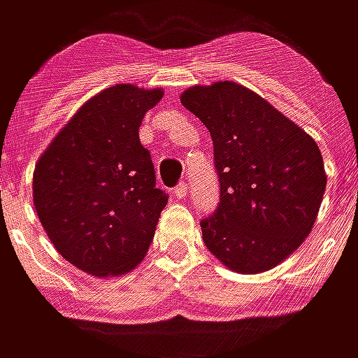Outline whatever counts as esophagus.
I'll list each match as a JSON object with an SVG mask.
<instances>
[{
  "instance_id": "esophagus-1",
  "label": "esophagus",
  "mask_w": 358,
  "mask_h": 358,
  "mask_svg": "<svg viewBox=\"0 0 358 358\" xmlns=\"http://www.w3.org/2000/svg\"><path fill=\"white\" fill-rule=\"evenodd\" d=\"M187 189H189V185L185 183V181H183V183H179V185L175 187V197H177V199H185V195H187Z\"/></svg>"
}]
</instances>
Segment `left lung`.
<instances>
[{
	"label": "left lung",
	"instance_id": "left-lung-1",
	"mask_svg": "<svg viewBox=\"0 0 358 358\" xmlns=\"http://www.w3.org/2000/svg\"><path fill=\"white\" fill-rule=\"evenodd\" d=\"M181 104L207 127L220 207L201 222L206 248L238 274L268 272L313 229L327 173L313 136L238 82L191 86Z\"/></svg>",
	"mask_w": 358,
	"mask_h": 358
}]
</instances>
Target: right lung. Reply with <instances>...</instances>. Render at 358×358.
I'll return each instance as SVG.
<instances>
[{
  "mask_svg": "<svg viewBox=\"0 0 358 358\" xmlns=\"http://www.w3.org/2000/svg\"><path fill=\"white\" fill-rule=\"evenodd\" d=\"M161 88L115 84L86 100L42 152L34 207L58 254L96 278L134 270L167 195L155 185L138 129Z\"/></svg>",
  "mask_w": 358,
  "mask_h": 358,
  "instance_id": "add662e5",
  "label": "right lung"
}]
</instances>
